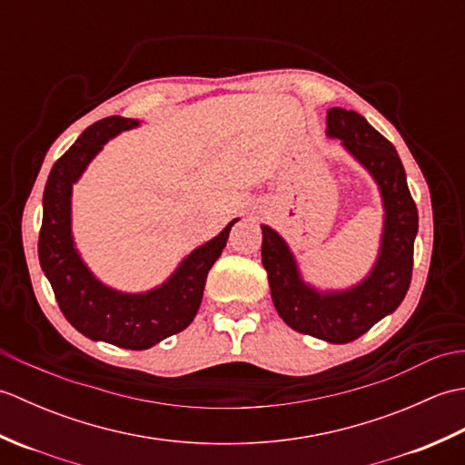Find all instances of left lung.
I'll return each mask as SVG.
<instances>
[{"label": "left lung", "mask_w": 465, "mask_h": 465, "mask_svg": "<svg viewBox=\"0 0 465 465\" xmlns=\"http://www.w3.org/2000/svg\"><path fill=\"white\" fill-rule=\"evenodd\" d=\"M325 135L371 175L381 197L380 248L370 272L340 290H322L303 278L290 243L262 223V263L272 302L292 330L328 343H350L400 308L411 282L418 207L408 190L406 170L385 137L363 115L343 107L328 110Z\"/></svg>", "instance_id": "left-lung-1"}]
</instances>
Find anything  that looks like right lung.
<instances>
[{
    "instance_id": "right-lung-1",
    "label": "right lung",
    "mask_w": 465,
    "mask_h": 465,
    "mask_svg": "<svg viewBox=\"0 0 465 465\" xmlns=\"http://www.w3.org/2000/svg\"><path fill=\"white\" fill-rule=\"evenodd\" d=\"M135 127H140V120L105 117L87 127L54 163L44 190L37 253L59 310L77 331L94 341L124 350H150L193 322L203 298L207 273L222 255L240 217L227 223L215 238L187 253L170 278L152 290L122 292L97 278L74 240V185L107 142Z\"/></svg>"
}]
</instances>
